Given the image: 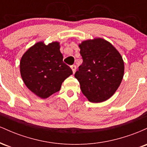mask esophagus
<instances>
[{
  "label": "esophagus",
  "instance_id": "1",
  "mask_svg": "<svg viewBox=\"0 0 147 147\" xmlns=\"http://www.w3.org/2000/svg\"><path fill=\"white\" fill-rule=\"evenodd\" d=\"M70 68H71L72 72H73V73H75V70H76V65H72L70 66Z\"/></svg>",
  "mask_w": 147,
  "mask_h": 147
}]
</instances>
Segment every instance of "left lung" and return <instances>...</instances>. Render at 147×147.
<instances>
[{
    "label": "left lung",
    "mask_w": 147,
    "mask_h": 147,
    "mask_svg": "<svg viewBox=\"0 0 147 147\" xmlns=\"http://www.w3.org/2000/svg\"><path fill=\"white\" fill-rule=\"evenodd\" d=\"M83 62L75 72L82 93L91 102H102L117 90L123 79L124 61L109 41L101 38L79 45Z\"/></svg>",
    "instance_id": "1"
}]
</instances>
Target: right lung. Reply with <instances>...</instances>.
Segmentation results:
<instances>
[{
	"label": "right lung",
	"instance_id": "add662e5",
	"mask_svg": "<svg viewBox=\"0 0 147 147\" xmlns=\"http://www.w3.org/2000/svg\"><path fill=\"white\" fill-rule=\"evenodd\" d=\"M59 42L45 45L38 42L22 57L20 71L23 82L35 95L48 98L59 91L65 79L72 74L63 61Z\"/></svg>",
	"mask_w": 147,
	"mask_h": 147
}]
</instances>
